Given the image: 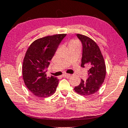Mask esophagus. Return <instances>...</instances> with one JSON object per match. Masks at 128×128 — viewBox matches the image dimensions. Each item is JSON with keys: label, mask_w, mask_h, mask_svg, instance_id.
<instances>
[{"label": "esophagus", "mask_w": 128, "mask_h": 128, "mask_svg": "<svg viewBox=\"0 0 128 128\" xmlns=\"http://www.w3.org/2000/svg\"><path fill=\"white\" fill-rule=\"evenodd\" d=\"M70 76L71 75L70 74H64L62 75L63 77H64V78H69V76Z\"/></svg>", "instance_id": "obj_1"}]
</instances>
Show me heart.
Here are the masks:
<instances>
[{"label": "heart", "mask_w": 128, "mask_h": 128, "mask_svg": "<svg viewBox=\"0 0 128 128\" xmlns=\"http://www.w3.org/2000/svg\"><path fill=\"white\" fill-rule=\"evenodd\" d=\"M76 43H78V42L76 40H72V42H71V44H76Z\"/></svg>", "instance_id": "b5f03b06"}]
</instances>
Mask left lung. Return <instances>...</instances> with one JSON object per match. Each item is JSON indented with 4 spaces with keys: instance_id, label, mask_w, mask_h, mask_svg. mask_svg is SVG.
<instances>
[{
    "instance_id": "left-lung-1",
    "label": "left lung",
    "mask_w": 128,
    "mask_h": 128,
    "mask_svg": "<svg viewBox=\"0 0 128 128\" xmlns=\"http://www.w3.org/2000/svg\"><path fill=\"white\" fill-rule=\"evenodd\" d=\"M82 44L81 67L88 66L89 77L86 81L81 79L80 84L74 88L81 95L89 96L98 92L106 76V66L102 53L96 43L90 38L80 34H76Z\"/></svg>"
}]
</instances>
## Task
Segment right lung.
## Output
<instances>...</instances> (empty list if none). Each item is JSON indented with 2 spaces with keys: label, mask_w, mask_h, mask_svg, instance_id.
I'll use <instances>...</instances> for the list:
<instances>
[{
  "label": "right lung",
  "mask_w": 128,
  "mask_h": 128,
  "mask_svg": "<svg viewBox=\"0 0 128 128\" xmlns=\"http://www.w3.org/2000/svg\"><path fill=\"white\" fill-rule=\"evenodd\" d=\"M66 34H58L40 38L32 44L26 51L22 66L24 84L36 96L47 98L55 92L59 79L46 76V68L58 46Z\"/></svg>",
  "instance_id": "obj_1"
}]
</instances>
